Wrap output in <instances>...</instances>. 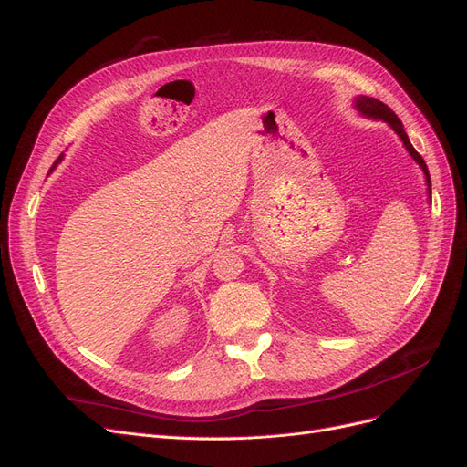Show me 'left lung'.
Instances as JSON below:
<instances>
[{
  "label": "left lung",
  "instance_id": "obj_1",
  "mask_svg": "<svg viewBox=\"0 0 467 467\" xmlns=\"http://www.w3.org/2000/svg\"><path fill=\"white\" fill-rule=\"evenodd\" d=\"M355 105H357V109L362 112V115H366V117H372V119H381V120H386V122L391 126V129L400 134V138L403 140V144H405L407 151L411 153V158H413V160L422 167V171H425L427 185H429V192H431V175H429L427 163H425V160L420 158V153L411 146V142H409V138H407V134H405V130H403V124H401V120L398 119V115H395V112H393L388 105H384L381 101H378V99H374V97H364V95H360V97H357Z\"/></svg>",
  "mask_w": 467,
  "mask_h": 467
}]
</instances>
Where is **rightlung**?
Segmentation results:
<instances>
[{"label": "right lung", "mask_w": 467, "mask_h": 467, "mask_svg": "<svg viewBox=\"0 0 467 467\" xmlns=\"http://www.w3.org/2000/svg\"><path fill=\"white\" fill-rule=\"evenodd\" d=\"M60 160H62V158H58V160H56V161H54V165H52V167H50V171H52V169H54V167H56V165H58V161H60Z\"/></svg>", "instance_id": "right-lung-1"}]
</instances>
